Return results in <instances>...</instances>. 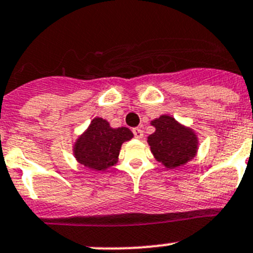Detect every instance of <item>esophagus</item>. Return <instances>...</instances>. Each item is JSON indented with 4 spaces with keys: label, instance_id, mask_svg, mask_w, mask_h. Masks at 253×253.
Masks as SVG:
<instances>
[{
    "label": "esophagus",
    "instance_id": "1",
    "mask_svg": "<svg viewBox=\"0 0 253 253\" xmlns=\"http://www.w3.org/2000/svg\"><path fill=\"white\" fill-rule=\"evenodd\" d=\"M133 134L136 138L142 139L143 138V129L141 128V127H136V128H133Z\"/></svg>",
    "mask_w": 253,
    "mask_h": 253
}]
</instances>
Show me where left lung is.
<instances>
[{"label":"left lung","mask_w":253,"mask_h":253,"mask_svg":"<svg viewBox=\"0 0 253 253\" xmlns=\"http://www.w3.org/2000/svg\"><path fill=\"white\" fill-rule=\"evenodd\" d=\"M150 125L155 128L154 133L148 136L150 152L165 168L183 167L197 155L200 141L193 128L170 115H160L152 120Z\"/></svg>","instance_id":"left-lung-1"}]
</instances>
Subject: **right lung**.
<instances>
[{"instance_id":"right-lung-1","label":"right lung","mask_w":253,"mask_h":253,"mask_svg":"<svg viewBox=\"0 0 253 253\" xmlns=\"http://www.w3.org/2000/svg\"><path fill=\"white\" fill-rule=\"evenodd\" d=\"M133 138L127 127L112 128L103 117H95L73 144V155L84 168L104 171L119 162L122 143Z\"/></svg>"}]
</instances>
